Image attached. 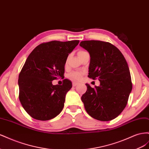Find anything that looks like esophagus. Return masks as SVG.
Returning <instances> with one entry per match:
<instances>
[{
    "mask_svg": "<svg viewBox=\"0 0 149 149\" xmlns=\"http://www.w3.org/2000/svg\"><path fill=\"white\" fill-rule=\"evenodd\" d=\"M78 84H79V83H75V82H73V83H72V85H73V87L76 86H77Z\"/></svg>",
    "mask_w": 149,
    "mask_h": 149,
    "instance_id": "34e87169",
    "label": "esophagus"
}]
</instances>
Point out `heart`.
Listing matches in <instances>:
<instances>
[{"instance_id": "heart-1", "label": "heart", "mask_w": 149, "mask_h": 149, "mask_svg": "<svg viewBox=\"0 0 149 149\" xmlns=\"http://www.w3.org/2000/svg\"><path fill=\"white\" fill-rule=\"evenodd\" d=\"M84 53H86V52L79 51L78 53V55H81V54ZM82 76H83V73H81V72H78V71L73 72V73H72L70 75V77L73 80H80L82 78Z\"/></svg>"}]
</instances>
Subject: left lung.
Returning a JSON list of instances; mask_svg holds the SVG:
<instances>
[{"label": "left lung", "instance_id": "obj_1", "mask_svg": "<svg viewBox=\"0 0 149 149\" xmlns=\"http://www.w3.org/2000/svg\"><path fill=\"white\" fill-rule=\"evenodd\" d=\"M79 45L89 52V78L98 79L99 86H87L81 97L85 109L94 119L109 121L124 109L132 91L129 68L119 49L109 42L86 40Z\"/></svg>", "mask_w": 149, "mask_h": 149}]
</instances>
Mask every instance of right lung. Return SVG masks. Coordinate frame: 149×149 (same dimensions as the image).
Segmentation results:
<instances>
[{"mask_svg":"<svg viewBox=\"0 0 149 149\" xmlns=\"http://www.w3.org/2000/svg\"><path fill=\"white\" fill-rule=\"evenodd\" d=\"M79 42L71 40L43 43L26 58L19 76V97L24 109L31 118L48 120L62 111L72 83L65 79L62 85H53L52 81L63 77L68 56Z\"/></svg>","mask_w":149,"mask_h":149,"instance_id":"obj_1","label":"right lung"}]
</instances>
